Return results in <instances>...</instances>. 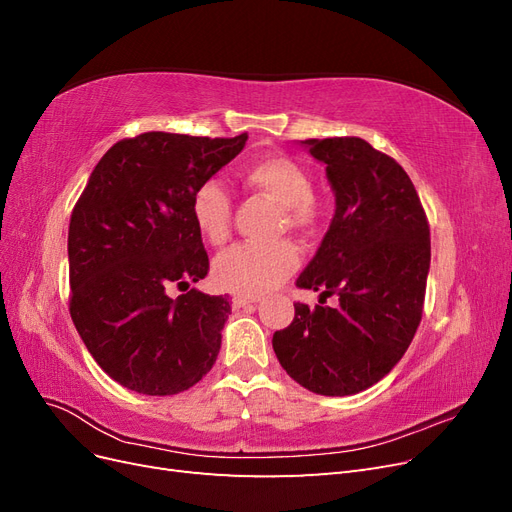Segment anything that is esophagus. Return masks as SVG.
Instances as JSON below:
<instances>
[{"label": "esophagus", "instance_id": "esophagus-1", "mask_svg": "<svg viewBox=\"0 0 512 512\" xmlns=\"http://www.w3.org/2000/svg\"><path fill=\"white\" fill-rule=\"evenodd\" d=\"M256 303H258V299H254V297H243V294H237V297L232 299V307H235V309L252 307V305H256Z\"/></svg>", "mask_w": 512, "mask_h": 512}]
</instances>
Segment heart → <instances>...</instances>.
Here are the masks:
<instances>
[{
  "label": "heart",
  "instance_id": "1",
  "mask_svg": "<svg viewBox=\"0 0 512 512\" xmlns=\"http://www.w3.org/2000/svg\"><path fill=\"white\" fill-rule=\"evenodd\" d=\"M241 181L271 196L282 205L284 220L290 228L309 230L318 222V205L312 196V179L307 170L288 156H262L245 164ZM192 220L209 243L220 245L228 239L232 203L220 181L207 179L198 185L190 200ZM301 256L290 241L277 243H241L230 247L215 260L213 275L220 288L260 297L284 284L286 277L299 267Z\"/></svg>",
  "mask_w": 512,
  "mask_h": 512
}]
</instances>
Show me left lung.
<instances>
[{"label":"left lung","instance_id":"1","mask_svg":"<svg viewBox=\"0 0 512 512\" xmlns=\"http://www.w3.org/2000/svg\"><path fill=\"white\" fill-rule=\"evenodd\" d=\"M303 145L327 166L335 215L297 286L339 303H294L273 350L307 391L344 397L382 380L412 342L431 262L429 224L406 170L363 138Z\"/></svg>","mask_w":512,"mask_h":512}]
</instances>
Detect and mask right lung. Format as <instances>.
Instances as JSON below:
<instances>
[{
  "label": "right lung",
  "mask_w": 512,
  "mask_h": 512,
  "mask_svg": "<svg viewBox=\"0 0 512 512\" xmlns=\"http://www.w3.org/2000/svg\"><path fill=\"white\" fill-rule=\"evenodd\" d=\"M245 141L247 134L123 138L76 200L68 230L70 316L96 363L130 391L177 395L218 359L230 301L187 289L209 271L190 200ZM170 285L189 292L173 300Z\"/></svg>",
  "instance_id": "add662e5"
}]
</instances>
